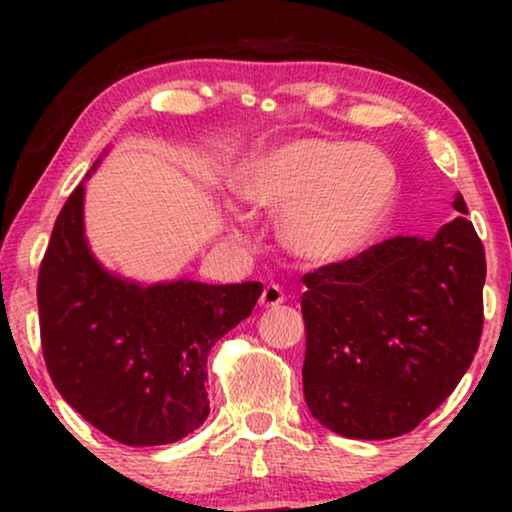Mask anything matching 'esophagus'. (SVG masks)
I'll list each match as a JSON object with an SVG mask.
<instances>
[{
	"label": "esophagus",
	"mask_w": 512,
	"mask_h": 512,
	"mask_svg": "<svg viewBox=\"0 0 512 512\" xmlns=\"http://www.w3.org/2000/svg\"><path fill=\"white\" fill-rule=\"evenodd\" d=\"M284 303V291L277 284H268L261 293V307H277Z\"/></svg>",
	"instance_id": "esophagus-1"
}]
</instances>
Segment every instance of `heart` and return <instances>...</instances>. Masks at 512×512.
<instances>
[{
    "label": "heart",
    "instance_id": "b5f03b06",
    "mask_svg": "<svg viewBox=\"0 0 512 512\" xmlns=\"http://www.w3.org/2000/svg\"><path fill=\"white\" fill-rule=\"evenodd\" d=\"M235 191L251 207L286 212L282 237L293 254L338 265L380 235L398 174L373 146L300 137L254 153L237 172Z\"/></svg>",
    "mask_w": 512,
    "mask_h": 512
}]
</instances>
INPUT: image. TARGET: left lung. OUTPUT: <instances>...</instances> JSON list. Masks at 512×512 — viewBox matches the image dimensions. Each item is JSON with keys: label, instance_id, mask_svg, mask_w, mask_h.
I'll return each instance as SVG.
<instances>
[{"label": "left lung", "instance_id": "left-lung-1", "mask_svg": "<svg viewBox=\"0 0 512 512\" xmlns=\"http://www.w3.org/2000/svg\"><path fill=\"white\" fill-rule=\"evenodd\" d=\"M436 235L391 237L307 272L305 403L345 438L403 436L452 394L478 352L487 263L466 202Z\"/></svg>", "mask_w": 512, "mask_h": 512}]
</instances>
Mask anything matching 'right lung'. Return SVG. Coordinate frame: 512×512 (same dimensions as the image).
Returning a JSON list of instances; mask_svg holds the SVG:
<instances>
[{
	"instance_id": "add662e5",
	"label": "right lung",
	"mask_w": 512,
	"mask_h": 512,
	"mask_svg": "<svg viewBox=\"0 0 512 512\" xmlns=\"http://www.w3.org/2000/svg\"><path fill=\"white\" fill-rule=\"evenodd\" d=\"M83 193L79 184L67 198L39 268L46 368L60 396L109 438L177 443L209 415V349L249 317L263 284L144 286L114 275L88 247Z\"/></svg>"
}]
</instances>
